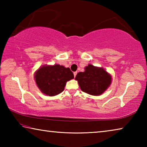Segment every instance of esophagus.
<instances>
[{"mask_svg": "<svg viewBox=\"0 0 147 147\" xmlns=\"http://www.w3.org/2000/svg\"><path fill=\"white\" fill-rule=\"evenodd\" d=\"M76 74H77V72H74V78H75V77H76Z\"/></svg>", "mask_w": 147, "mask_h": 147, "instance_id": "obj_1", "label": "esophagus"}]
</instances>
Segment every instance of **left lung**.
I'll use <instances>...</instances> for the list:
<instances>
[{"instance_id": "8db88e82", "label": "left lung", "mask_w": 147, "mask_h": 147, "mask_svg": "<svg viewBox=\"0 0 147 147\" xmlns=\"http://www.w3.org/2000/svg\"><path fill=\"white\" fill-rule=\"evenodd\" d=\"M81 90L91 95L98 96L105 91L111 83V76L103 68L89 64L85 71L76 74Z\"/></svg>"}]
</instances>
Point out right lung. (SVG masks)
I'll return each mask as SVG.
<instances>
[{
	"instance_id": "1",
	"label": "right lung",
	"mask_w": 147,
	"mask_h": 147,
	"mask_svg": "<svg viewBox=\"0 0 147 147\" xmlns=\"http://www.w3.org/2000/svg\"><path fill=\"white\" fill-rule=\"evenodd\" d=\"M34 78L42 93L53 96L64 90L66 82L74 78V74L69 67L56 64L41 67L35 73Z\"/></svg>"
}]
</instances>
